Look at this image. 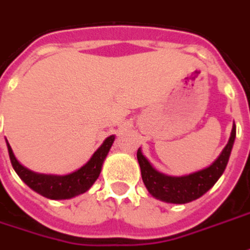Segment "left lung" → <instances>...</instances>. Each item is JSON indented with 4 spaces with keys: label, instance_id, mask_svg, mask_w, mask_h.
<instances>
[{
    "label": "left lung",
    "instance_id": "8db88e82",
    "mask_svg": "<svg viewBox=\"0 0 250 250\" xmlns=\"http://www.w3.org/2000/svg\"><path fill=\"white\" fill-rule=\"evenodd\" d=\"M234 139L235 125H233L228 145L225 146V149L210 167H204L202 170L184 176H167L158 172L143 155L142 150L139 147L137 158L141 167L143 184L153 198L160 199L165 203L184 204L196 200L200 196H203L210 188H212L225 172L229 157L234 145Z\"/></svg>",
    "mask_w": 250,
    "mask_h": 250
}]
</instances>
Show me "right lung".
<instances>
[{"label":"right lung","mask_w":250,"mask_h":250,"mask_svg":"<svg viewBox=\"0 0 250 250\" xmlns=\"http://www.w3.org/2000/svg\"><path fill=\"white\" fill-rule=\"evenodd\" d=\"M113 141H115V135L108 137L83 167L73 173L63 174V176L36 173V172L29 170L28 167H22L21 164L17 161L8 141H6V146H8L10 162L15 172L31 189H34L35 192H38L39 195L47 199L63 200V199H71L81 195L95 184V181L100 176L101 167Z\"/></svg>","instance_id":"1"}]
</instances>
